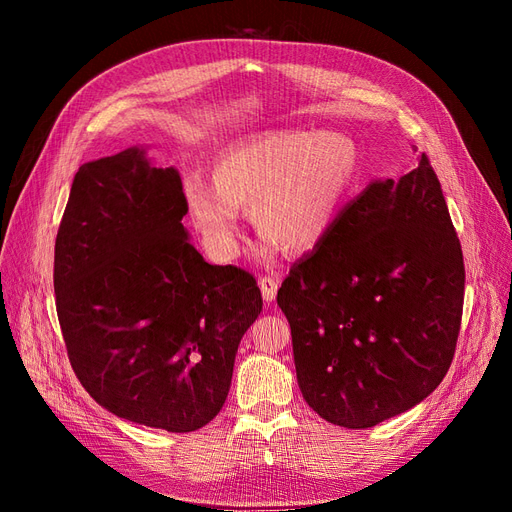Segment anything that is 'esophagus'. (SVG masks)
I'll return each instance as SVG.
<instances>
[{
  "label": "esophagus",
  "mask_w": 512,
  "mask_h": 512,
  "mask_svg": "<svg viewBox=\"0 0 512 512\" xmlns=\"http://www.w3.org/2000/svg\"><path fill=\"white\" fill-rule=\"evenodd\" d=\"M259 289H261L263 300L272 304L276 300V293H278V280L274 276H261L259 278Z\"/></svg>",
  "instance_id": "esophagus-1"
}]
</instances>
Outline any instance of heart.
Instances as JSON below:
<instances>
[{"label": "heart", "mask_w": 512, "mask_h": 512, "mask_svg": "<svg viewBox=\"0 0 512 512\" xmlns=\"http://www.w3.org/2000/svg\"><path fill=\"white\" fill-rule=\"evenodd\" d=\"M353 140L334 131H272L219 155L212 183L191 176L185 200L193 229L221 259L240 242V208L287 253L310 251L329 234L357 174Z\"/></svg>", "instance_id": "obj_1"}]
</instances>
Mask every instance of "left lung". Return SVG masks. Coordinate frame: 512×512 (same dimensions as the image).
I'll use <instances>...</instances> for the list:
<instances>
[{
  "mask_svg": "<svg viewBox=\"0 0 512 512\" xmlns=\"http://www.w3.org/2000/svg\"><path fill=\"white\" fill-rule=\"evenodd\" d=\"M464 283L461 244L427 155L400 180L370 183L276 295L308 406L366 430L423 402L453 361Z\"/></svg>",
  "mask_w": 512,
  "mask_h": 512,
  "instance_id": "left-lung-1",
  "label": "left lung"
}]
</instances>
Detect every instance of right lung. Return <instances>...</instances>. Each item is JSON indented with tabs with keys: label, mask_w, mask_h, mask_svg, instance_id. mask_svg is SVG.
Returning <instances> with one entry per match:
<instances>
[{
	"label": "right lung",
	"mask_w": 512,
	"mask_h": 512,
	"mask_svg": "<svg viewBox=\"0 0 512 512\" xmlns=\"http://www.w3.org/2000/svg\"><path fill=\"white\" fill-rule=\"evenodd\" d=\"M176 168L144 148L80 166L55 242L70 364L112 415L174 434L219 415L238 344L261 312L257 280L189 242Z\"/></svg>",
	"instance_id": "obj_1"
}]
</instances>
